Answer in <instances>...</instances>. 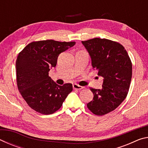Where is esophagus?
<instances>
[{"mask_svg": "<svg viewBox=\"0 0 148 148\" xmlns=\"http://www.w3.org/2000/svg\"><path fill=\"white\" fill-rule=\"evenodd\" d=\"M73 88H74V89L79 90V89H83V87L80 86H79V85H77V84H73Z\"/></svg>", "mask_w": 148, "mask_h": 148, "instance_id": "obj_1", "label": "esophagus"}]
</instances>
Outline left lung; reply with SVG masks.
I'll return each mask as SVG.
<instances>
[{"label":"left lung","mask_w":148,"mask_h":148,"mask_svg":"<svg viewBox=\"0 0 148 148\" xmlns=\"http://www.w3.org/2000/svg\"><path fill=\"white\" fill-rule=\"evenodd\" d=\"M92 69L103 77L102 89L90 88L93 99L87 104L94 114L103 116L117 108L126 98L132 77V63L124 47L117 42L95 38L82 41Z\"/></svg>","instance_id":"left-lung-1"}]
</instances>
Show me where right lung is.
I'll return each mask as SVG.
<instances>
[{"label": "right lung", "instance_id": "add662e5", "mask_svg": "<svg viewBox=\"0 0 148 148\" xmlns=\"http://www.w3.org/2000/svg\"><path fill=\"white\" fill-rule=\"evenodd\" d=\"M75 42L47 40L33 42L19 53L16 60L17 85L27 104L44 115L56 112L72 91L71 84L59 86L49 76L59 54L73 47Z\"/></svg>", "mask_w": 148, "mask_h": 148}]
</instances>
